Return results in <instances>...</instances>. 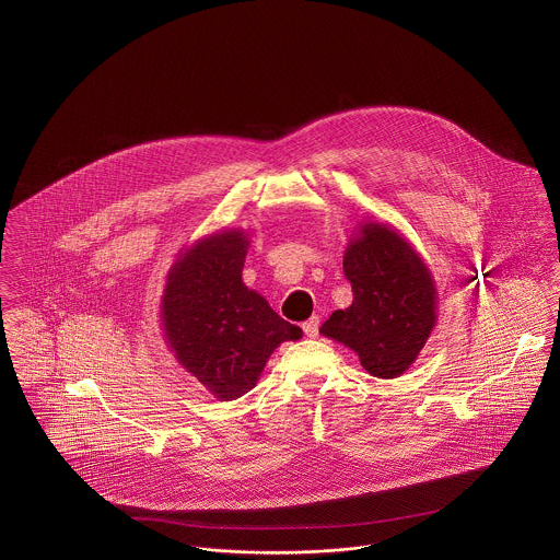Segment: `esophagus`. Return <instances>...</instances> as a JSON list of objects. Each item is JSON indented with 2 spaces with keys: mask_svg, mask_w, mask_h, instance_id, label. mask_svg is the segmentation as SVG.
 Listing matches in <instances>:
<instances>
[{
  "mask_svg": "<svg viewBox=\"0 0 560 560\" xmlns=\"http://www.w3.org/2000/svg\"><path fill=\"white\" fill-rule=\"evenodd\" d=\"M304 334L308 336V338H317V334H319V317H311L308 320H304Z\"/></svg>",
  "mask_w": 560,
  "mask_h": 560,
  "instance_id": "34e87169",
  "label": "esophagus"
}]
</instances>
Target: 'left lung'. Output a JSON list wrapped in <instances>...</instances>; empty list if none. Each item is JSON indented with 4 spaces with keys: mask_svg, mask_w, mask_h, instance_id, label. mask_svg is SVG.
Returning <instances> with one entry per match:
<instances>
[{
    "mask_svg": "<svg viewBox=\"0 0 560 560\" xmlns=\"http://www.w3.org/2000/svg\"><path fill=\"white\" fill-rule=\"evenodd\" d=\"M345 247L353 302L331 313L320 334L358 353L380 380L402 375L438 320V289L424 258L390 224L362 222Z\"/></svg>",
    "mask_w": 560,
    "mask_h": 560,
    "instance_id": "1",
    "label": "left lung"
}]
</instances>
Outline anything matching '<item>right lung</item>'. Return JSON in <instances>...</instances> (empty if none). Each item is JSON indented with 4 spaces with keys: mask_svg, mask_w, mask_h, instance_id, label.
I'll return each instance as SVG.
<instances>
[{
    "mask_svg": "<svg viewBox=\"0 0 560 560\" xmlns=\"http://www.w3.org/2000/svg\"><path fill=\"white\" fill-rule=\"evenodd\" d=\"M249 247L243 229H226L180 249L161 295V329L176 362L215 399L249 393L269 355L302 329L243 284Z\"/></svg>",
    "mask_w": 560,
    "mask_h": 560,
    "instance_id": "1",
    "label": "right lung"
}]
</instances>
